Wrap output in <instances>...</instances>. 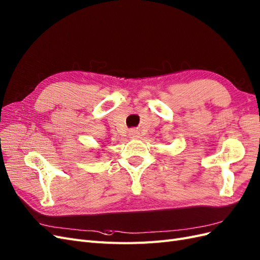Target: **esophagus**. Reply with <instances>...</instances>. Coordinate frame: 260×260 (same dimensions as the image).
I'll use <instances>...</instances> for the list:
<instances>
[{
	"instance_id": "34e87169",
	"label": "esophagus",
	"mask_w": 260,
	"mask_h": 260,
	"mask_svg": "<svg viewBox=\"0 0 260 260\" xmlns=\"http://www.w3.org/2000/svg\"><path fill=\"white\" fill-rule=\"evenodd\" d=\"M130 138L131 139H137L139 136H138V132L136 131V130H132V131H130Z\"/></svg>"
}]
</instances>
